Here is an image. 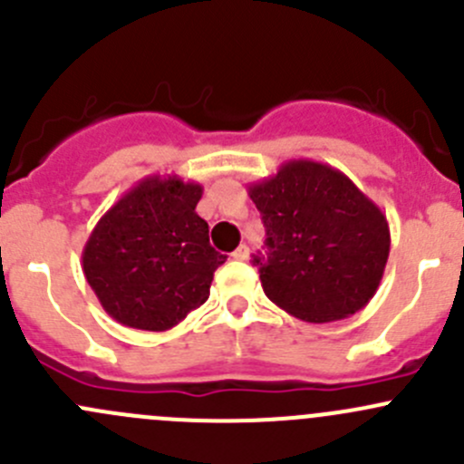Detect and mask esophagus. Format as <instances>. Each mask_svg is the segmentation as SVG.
I'll use <instances>...</instances> for the list:
<instances>
[{"label":"esophagus","instance_id":"esophagus-1","mask_svg":"<svg viewBox=\"0 0 464 464\" xmlns=\"http://www.w3.org/2000/svg\"><path fill=\"white\" fill-rule=\"evenodd\" d=\"M232 256H234V259H238V261H246L247 256H250V247H247L246 243H241V246H238L237 250L232 252Z\"/></svg>","mask_w":464,"mask_h":464}]
</instances>
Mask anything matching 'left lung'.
<instances>
[{
    "instance_id": "obj_1",
    "label": "left lung",
    "mask_w": 464,
    "mask_h": 464,
    "mask_svg": "<svg viewBox=\"0 0 464 464\" xmlns=\"http://www.w3.org/2000/svg\"><path fill=\"white\" fill-rule=\"evenodd\" d=\"M266 226L255 256L270 302L304 323H334L377 293L390 255L386 214L350 178L314 160H288L247 187Z\"/></svg>"
}]
</instances>
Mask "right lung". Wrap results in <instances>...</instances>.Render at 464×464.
Returning a JSON list of instances; mask_svg holds the SVG:
<instances>
[{"instance_id": "obj_1", "label": "right lung", "mask_w": 464, "mask_h": 464, "mask_svg": "<svg viewBox=\"0 0 464 464\" xmlns=\"http://www.w3.org/2000/svg\"><path fill=\"white\" fill-rule=\"evenodd\" d=\"M198 182L149 176L121 196L82 247V273L123 327L167 332L205 304L226 255L196 214Z\"/></svg>"}]
</instances>
